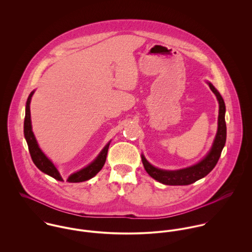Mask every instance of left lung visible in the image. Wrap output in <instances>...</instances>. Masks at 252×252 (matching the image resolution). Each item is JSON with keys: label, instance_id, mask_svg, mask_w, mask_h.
Returning a JSON list of instances; mask_svg holds the SVG:
<instances>
[{"label": "left lung", "instance_id": "8db88e82", "mask_svg": "<svg viewBox=\"0 0 252 252\" xmlns=\"http://www.w3.org/2000/svg\"><path fill=\"white\" fill-rule=\"evenodd\" d=\"M211 90L215 93L219 104V114H218V128L216 133V139L214 141L213 146L208 153V155L201 160L199 163L190 166L188 168L176 170V171H166L155 168L152 166L144 155H142V161L144 169L147 174L154 180L166 184V185H188L197 180L205 178L212 170L216 167L218 159L221 155V151L226 143V122H225V103L219 92L215 88V86L208 82Z\"/></svg>", "mask_w": 252, "mask_h": 252}]
</instances>
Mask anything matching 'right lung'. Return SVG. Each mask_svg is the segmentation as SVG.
Masks as SVG:
<instances>
[{
  "label": "right lung",
  "instance_id": "add662e5",
  "mask_svg": "<svg viewBox=\"0 0 252 252\" xmlns=\"http://www.w3.org/2000/svg\"><path fill=\"white\" fill-rule=\"evenodd\" d=\"M35 91H32L31 94L28 97L27 103H26V110H25V119H24V136L26 139V142L29 147V151L32 157V160L34 164L37 167L38 170H40L42 173L52 177L55 180L63 181V179L55 167V165L44 155V153L41 151V149L38 147V144L36 142L35 135L32 131V124H31V112H30V103L32 96ZM109 143L103 148V150L100 152V154L97 156V158L89 164L87 167L81 169L80 171L71 175L67 181L69 182H81L85 180H90L93 177H95L103 168L105 165L107 154H108V146Z\"/></svg>",
  "mask_w": 252,
  "mask_h": 252
}]
</instances>
